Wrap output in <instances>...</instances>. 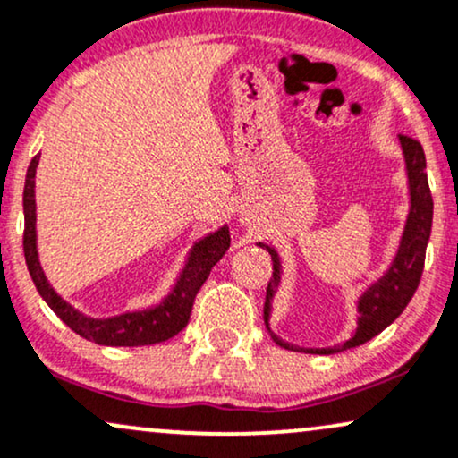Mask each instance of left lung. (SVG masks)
I'll return each instance as SVG.
<instances>
[{"label": "left lung", "mask_w": 458, "mask_h": 458, "mask_svg": "<svg viewBox=\"0 0 458 458\" xmlns=\"http://www.w3.org/2000/svg\"><path fill=\"white\" fill-rule=\"evenodd\" d=\"M401 153L405 162V176H407V194H410V211H407L403 233L399 236L393 260L376 282H371L365 290L360 292L356 301V328L350 335V339L341 341L330 348H305V345H294L288 341L279 339L271 328L273 316V301L282 285L284 264L279 251L268 243H258L271 253L273 260V275L267 288V301H264V324H267L268 335L277 345L285 350L302 352V354H337L358 345L367 344L376 335L382 333L384 328L390 327L401 311L405 310L407 302L411 301L414 292L420 284V275L424 267V253H427L428 236H431L433 224V198L428 190L427 179V159H424L422 145L410 136H399Z\"/></svg>", "instance_id": "obj_1"}]
</instances>
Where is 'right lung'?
Returning <instances> with one entry per match:
<instances>
[{
    "mask_svg": "<svg viewBox=\"0 0 458 458\" xmlns=\"http://www.w3.org/2000/svg\"><path fill=\"white\" fill-rule=\"evenodd\" d=\"M40 162V153L31 159L25 176L23 190V213H25V234L23 251L25 262L30 268L38 292L47 305L64 319L76 335L93 341L98 345H110V348H139V345L162 344L181 333L190 322L191 307L202 284L207 282L211 268L222 260V256L230 247L228 225H222L215 233H208L198 239L191 250L187 251L183 268L166 296L156 305L145 310H134L119 313L110 318H91L64 301L55 292L51 282L42 271L40 256H38V236H36V168Z\"/></svg>",
    "mask_w": 458,
    "mask_h": 458,
    "instance_id": "add662e5",
    "label": "right lung"
}]
</instances>
